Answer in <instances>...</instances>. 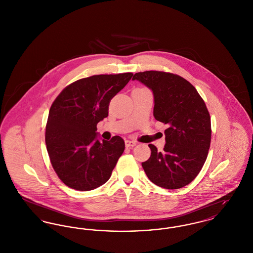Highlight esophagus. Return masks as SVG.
<instances>
[{"label":"esophagus","mask_w":253,"mask_h":253,"mask_svg":"<svg viewBox=\"0 0 253 253\" xmlns=\"http://www.w3.org/2000/svg\"><path fill=\"white\" fill-rule=\"evenodd\" d=\"M125 145H126V147L131 148V147L135 146L136 142H135V141H132V140H126V141H125Z\"/></svg>","instance_id":"esophagus-1"}]
</instances>
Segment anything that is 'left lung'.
<instances>
[{"label": "left lung", "mask_w": 253, "mask_h": 253, "mask_svg": "<svg viewBox=\"0 0 253 253\" xmlns=\"http://www.w3.org/2000/svg\"><path fill=\"white\" fill-rule=\"evenodd\" d=\"M152 90L154 117L168 125L162 152L149 144L151 157L142 162L148 178L157 186L175 190L190 184L204 165L211 145V118L196 89L180 76L160 71L135 73Z\"/></svg>", "instance_id": "left-lung-1"}]
</instances>
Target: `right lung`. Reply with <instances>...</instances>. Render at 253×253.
I'll return each mask as SVG.
<instances>
[{
  "mask_svg": "<svg viewBox=\"0 0 253 253\" xmlns=\"http://www.w3.org/2000/svg\"><path fill=\"white\" fill-rule=\"evenodd\" d=\"M132 73L96 75L65 87L49 110L45 143L51 164L66 186L91 191L109 180L125 144L121 136L98 138L96 124Z\"/></svg>",
  "mask_w": 253,
  "mask_h": 253,
  "instance_id": "obj_1",
  "label": "right lung"
}]
</instances>
